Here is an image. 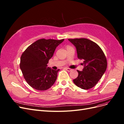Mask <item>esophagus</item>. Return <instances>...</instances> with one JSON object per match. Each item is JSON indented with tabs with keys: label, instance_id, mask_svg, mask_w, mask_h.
Here are the masks:
<instances>
[{
	"label": "esophagus",
	"instance_id": "obj_1",
	"mask_svg": "<svg viewBox=\"0 0 124 124\" xmlns=\"http://www.w3.org/2000/svg\"><path fill=\"white\" fill-rule=\"evenodd\" d=\"M65 69L67 71H68V72H70V71H72V69H70V68H65Z\"/></svg>",
	"mask_w": 124,
	"mask_h": 124
}]
</instances>
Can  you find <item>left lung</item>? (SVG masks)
Instances as JSON below:
<instances>
[{"label":"left lung","instance_id":"1","mask_svg":"<svg viewBox=\"0 0 124 124\" xmlns=\"http://www.w3.org/2000/svg\"><path fill=\"white\" fill-rule=\"evenodd\" d=\"M76 47L78 57L84 59V68L77 70L78 77L73 80L83 89L92 88L102 77L107 67V61L103 51L95 42L85 38L69 39Z\"/></svg>","mask_w":124,"mask_h":124}]
</instances>
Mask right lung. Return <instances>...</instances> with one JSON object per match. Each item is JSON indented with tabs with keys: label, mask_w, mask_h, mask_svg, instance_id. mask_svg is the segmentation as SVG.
Returning a JSON list of instances; mask_svg holds the SVG:
<instances>
[{
	"label": "right lung",
	"mask_w": 124,
	"mask_h": 124,
	"mask_svg": "<svg viewBox=\"0 0 124 124\" xmlns=\"http://www.w3.org/2000/svg\"><path fill=\"white\" fill-rule=\"evenodd\" d=\"M64 39H41L26 48L22 54L20 68L27 83L35 89L46 91L53 85L60 70L47 67L55 50Z\"/></svg>",
	"instance_id": "right-lung-1"
}]
</instances>
